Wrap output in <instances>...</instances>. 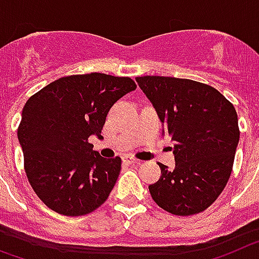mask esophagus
Instances as JSON below:
<instances>
[{"mask_svg": "<svg viewBox=\"0 0 259 259\" xmlns=\"http://www.w3.org/2000/svg\"><path fill=\"white\" fill-rule=\"evenodd\" d=\"M123 161L129 164V165H138V164H141V160H137V159H133V157H126Z\"/></svg>", "mask_w": 259, "mask_h": 259, "instance_id": "esophagus-1", "label": "esophagus"}]
</instances>
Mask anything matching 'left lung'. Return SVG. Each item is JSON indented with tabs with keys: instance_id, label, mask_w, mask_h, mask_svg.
<instances>
[{
	"instance_id": "1",
	"label": "left lung",
	"mask_w": 259,
	"mask_h": 259,
	"mask_svg": "<svg viewBox=\"0 0 259 259\" xmlns=\"http://www.w3.org/2000/svg\"><path fill=\"white\" fill-rule=\"evenodd\" d=\"M136 80L164 123L163 136L175 142L176 165L161 163L159 181L148 186L159 207L173 215L202 212L217 201L232 172L240 139L233 104L217 89L172 76Z\"/></svg>"
}]
</instances>
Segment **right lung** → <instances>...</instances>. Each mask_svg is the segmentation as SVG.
<instances>
[{
	"label": "right lung",
	"instance_id": "obj_1",
	"mask_svg": "<svg viewBox=\"0 0 259 259\" xmlns=\"http://www.w3.org/2000/svg\"><path fill=\"white\" fill-rule=\"evenodd\" d=\"M137 89L129 76H62L27 100L18 126L24 170L33 192L56 212L82 217L100 207L121 170V157L92 151L112 105Z\"/></svg>",
	"mask_w": 259,
	"mask_h": 259
}]
</instances>
